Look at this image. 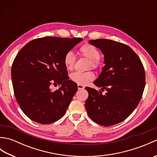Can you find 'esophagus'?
<instances>
[{
    "instance_id": "34e87169",
    "label": "esophagus",
    "mask_w": 157,
    "mask_h": 157,
    "mask_svg": "<svg viewBox=\"0 0 157 157\" xmlns=\"http://www.w3.org/2000/svg\"><path fill=\"white\" fill-rule=\"evenodd\" d=\"M78 90H84L85 88V87H84V86L80 85V84H78Z\"/></svg>"
}]
</instances>
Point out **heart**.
Instances as JSON below:
<instances>
[{
	"label": "heart",
	"mask_w": 157,
	"mask_h": 157,
	"mask_svg": "<svg viewBox=\"0 0 157 157\" xmlns=\"http://www.w3.org/2000/svg\"><path fill=\"white\" fill-rule=\"evenodd\" d=\"M78 54L80 56L89 59L88 67L98 69L102 65V60L100 56L99 50L94 46L90 44H84L78 49ZM63 63L67 70H72L74 68L75 57L73 53L69 51L66 53L63 59ZM95 78L94 73L92 71L84 73L76 71L70 75V79L78 84L86 85L89 82L92 81Z\"/></svg>",
	"instance_id": "1"
}]
</instances>
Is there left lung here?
<instances>
[{
  "mask_svg": "<svg viewBox=\"0 0 157 157\" xmlns=\"http://www.w3.org/2000/svg\"><path fill=\"white\" fill-rule=\"evenodd\" d=\"M101 50L105 65L94 82L101 90L86 87L88 97L85 106L92 120L111 126L128 118L138 106L145 87L144 66L137 54L123 43L109 39L90 40Z\"/></svg>",
  "mask_w": 157,
  "mask_h": 157,
  "instance_id": "8db88e82",
  "label": "left lung"
}]
</instances>
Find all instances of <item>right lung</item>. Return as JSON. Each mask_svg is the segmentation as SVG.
I'll return each mask as SVG.
<instances>
[{"label": "right lung", "mask_w": 157, "mask_h": 157, "mask_svg": "<svg viewBox=\"0 0 157 157\" xmlns=\"http://www.w3.org/2000/svg\"><path fill=\"white\" fill-rule=\"evenodd\" d=\"M81 38L46 36L29 42L13 61L11 76L17 101L28 117L41 124H49L65 115L78 90L69 80L64 56ZM61 84L58 90L51 86Z\"/></svg>", "instance_id": "obj_1"}]
</instances>
